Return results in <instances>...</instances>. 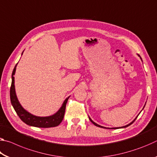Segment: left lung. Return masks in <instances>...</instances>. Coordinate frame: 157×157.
I'll return each instance as SVG.
<instances>
[{"instance_id":"left-lung-1","label":"left lung","mask_w":157,"mask_h":157,"mask_svg":"<svg viewBox=\"0 0 157 157\" xmlns=\"http://www.w3.org/2000/svg\"><path fill=\"white\" fill-rule=\"evenodd\" d=\"M140 57V56H139ZM140 59H141V58H140ZM137 118V117H136V118H135L134 119V121H133L132 122V123H129V124H127V125H125V126H123V127H120V128H124V127H128V126H129L130 125V124H132L133 123H134V122L135 121V120H136V119ZM89 120L90 121H91V123H93V124H95V126H97V127H102V128H105L106 129V127H102V126H100V125H99V124H96V123H94V121H93L92 120H91V118H89ZM118 128H119V127H118ZM111 129H118V127H114V128H111Z\"/></svg>"}]
</instances>
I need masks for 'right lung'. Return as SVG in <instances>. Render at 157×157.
I'll return each mask as SVG.
<instances>
[{"label":"right lung","instance_id":"add662e5","mask_svg":"<svg viewBox=\"0 0 157 157\" xmlns=\"http://www.w3.org/2000/svg\"><path fill=\"white\" fill-rule=\"evenodd\" d=\"M17 65L15 66L12 75V84L11 87H10V100H11V103L13 107H14L18 117L21 118V120L24 122L25 124H28V125L36 127L48 128V127H52L59 125L62 123L63 116H64L66 105L68 102L69 97L64 100L62 107L59 109V111L52 116L48 117H39L34 116L33 114L28 112L21 105L17 99V95H16L14 75L15 74Z\"/></svg>","mask_w":157,"mask_h":157}]
</instances>
